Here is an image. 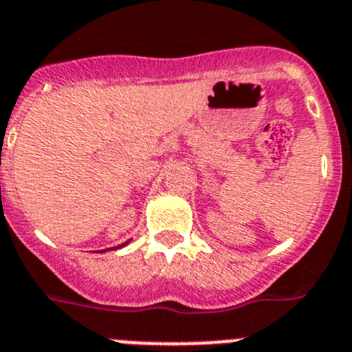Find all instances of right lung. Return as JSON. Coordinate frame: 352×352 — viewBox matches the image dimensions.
I'll return each mask as SVG.
<instances>
[{"label": "right lung", "instance_id": "right-lung-1", "mask_svg": "<svg viewBox=\"0 0 352 352\" xmlns=\"http://www.w3.org/2000/svg\"><path fill=\"white\" fill-rule=\"evenodd\" d=\"M127 243H129V241H127ZM127 243H124V244H120V246H117V248H115V250H118V248H122V246H125V244H127ZM109 250H113V248H109ZM104 252H106V250H104Z\"/></svg>", "mask_w": 352, "mask_h": 352}]
</instances>
